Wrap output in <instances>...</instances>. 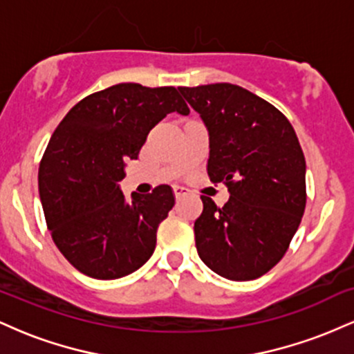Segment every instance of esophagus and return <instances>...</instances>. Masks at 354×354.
<instances>
[{"instance_id": "obj_1", "label": "esophagus", "mask_w": 354, "mask_h": 354, "mask_svg": "<svg viewBox=\"0 0 354 354\" xmlns=\"http://www.w3.org/2000/svg\"><path fill=\"white\" fill-rule=\"evenodd\" d=\"M173 191H174V196L181 198V196H185L186 193H188V188H185V186H180V185H174Z\"/></svg>"}]
</instances>
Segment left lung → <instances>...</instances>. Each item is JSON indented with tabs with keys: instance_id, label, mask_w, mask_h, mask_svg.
I'll return each instance as SVG.
<instances>
[{
	"instance_id": "1",
	"label": "left lung",
	"mask_w": 354,
	"mask_h": 354,
	"mask_svg": "<svg viewBox=\"0 0 354 354\" xmlns=\"http://www.w3.org/2000/svg\"><path fill=\"white\" fill-rule=\"evenodd\" d=\"M209 131L208 176L225 183L223 208L201 196L194 241L209 270L233 281L281 261L306 208V161L288 118L231 83L180 88Z\"/></svg>"
}]
</instances>
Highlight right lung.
<instances>
[{"label": "right lung", "mask_w": 354, "mask_h": 354, "mask_svg": "<svg viewBox=\"0 0 354 354\" xmlns=\"http://www.w3.org/2000/svg\"><path fill=\"white\" fill-rule=\"evenodd\" d=\"M188 115L176 88L120 83L76 103L46 146L39 198L53 241L83 274L116 279L151 258L158 226L174 206L173 189L156 186L124 200V161L168 113Z\"/></svg>", "instance_id": "1"}]
</instances>
